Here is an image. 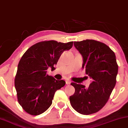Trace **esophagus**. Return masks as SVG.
<instances>
[{
    "instance_id": "obj_1",
    "label": "esophagus",
    "mask_w": 128,
    "mask_h": 128,
    "mask_svg": "<svg viewBox=\"0 0 128 128\" xmlns=\"http://www.w3.org/2000/svg\"><path fill=\"white\" fill-rule=\"evenodd\" d=\"M66 82L67 84H71V82H70V80H66Z\"/></svg>"
}]
</instances>
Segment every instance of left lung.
Masks as SVG:
<instances>
[{"mask_svg":"<svg viewBox=\"0 0 128 128\" xmlns=\"http://www.w3.org/2000/svg\"><path fill=\"white\" fill-rule=\"evenodd\" d=\"M74 45L83 56L82 68L92 79L88 88L71 83L75 92L70 104L78 113H95L106 105L116 83L118 65L114 52L107 44L92 39L74 42Z\"/></svg>","mask_w":128,"mask_h":128,"instance_id":"1","label":"left lung"}]
</instances>
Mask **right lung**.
I'll use <instances>...</instances> for the list:
<instances>
[{"label": "right lung", "mask_w": 128, "mask_h": 128, "mask_svg": "<svg viewBox=\"0 0 128 128\" xmlns=\"http://www.w3.org/2000/svg\"><path fill=\"white\" fill-rule=\"evenodd\" d=\"M73 42H58L45 40L33 44L26 50L18 63L15 78L18 101L29 114L37 116L52 104L55 92L66 84L47 74L54 70L62 52L73 46Z\"/></svg>", "instance_id": "right-lung-1"}]
</instances>
